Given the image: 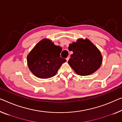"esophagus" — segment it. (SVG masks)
Returning <instances> with one entry per match:
<instances>
[{
    "mask_svg": "<svg viewBox=\"0 0 122 122\" xmlns=\"http://www.w3.org/2000/svg\"><path fill=\"white\" fill-rule=\"evenodd\" d=\"M69 58H70V57H67L66 58V61H69Z\"/></svg>",
    "mask_w": 122,
    "mask_h": 122,
    "instance_id": "1",
    "label": "esophagus"
}]
</instances>
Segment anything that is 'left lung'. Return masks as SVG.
<instances>
[{
	"mask_svg": "<svg viewBox=\"0 0 122 122\" xmlns=\"http://www.w3.org/2000/svg\"><path fill=\"white\" fill-rule=\"evenodd\" d=\"M68 49L73 52L68 63L78 75L86 76L93 74L102 65L100 52L88 39H78L76 42L69 45Z\"/></svg>",
	"mask_w": 122,
	"mask_h": 122,
	"instance_id": "left-lung-1",
	"label": "left lung"
}]
</instances>
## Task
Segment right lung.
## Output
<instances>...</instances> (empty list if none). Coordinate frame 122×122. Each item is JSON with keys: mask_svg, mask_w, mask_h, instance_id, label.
I'll list each match as a JSON object with an SVG mask.
<instances>
[{"mask_svg": "<svg viewBox=\"0 0 122 122\" xmlns=\"http://www.w3.org/2000/svg\"><path fill=\"white\" fill-rule=\"evenodd\" d=\"M62 48L48 39L37 43L27 57L28 65L37 77L48 78L55 75L61 64L66 61L60 56Z\"/></svg>", "mask_w": 122, "mask_h": 122, "instance_id": "add662e5", "label": "right lung"}]
</instances>
